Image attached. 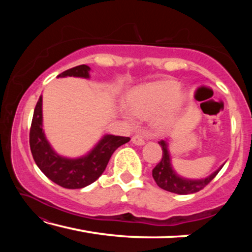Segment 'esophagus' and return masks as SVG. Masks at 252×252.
<instances>
[{
	"label": "esophagus",
	"instance_id": "obj_1",
	"mask_svg": "<svg viewBox=\"0 0 252 252\" xmlns=\"http://www.w3.org/2000/svg\"><path fill=\"white\" fill-rule=\"evenodd\" d=\"M132 143L135 144V146H143V144L146 143V141H144V139L141 135L136 134L133 136V138H132Z\"/></svg>",
	"mask_w": 252,
	"mask_h": 252
}]
</instances>
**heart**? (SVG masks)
I'll list each match as a JSON object with an SVG mask.
<instances>
[{
  "label": "heart",
  "instance_id": "1",
  "mask_svg": "<svg viewBox=\"0 0 252 252\" xmlns=\"http://www.w3.org/2000/svg\"><path fill=\"white\" fill-rule=\"evenodd\" d=\"M188 94L174 79H162L138 85L126 93L127 108L135 117L153 116L152 125L158 129L168 126L185 105ZM131 120V117L125 113Z\"/></svg>",
  "mask_w": 252,
  "mask_h": 252
}]
</instances>
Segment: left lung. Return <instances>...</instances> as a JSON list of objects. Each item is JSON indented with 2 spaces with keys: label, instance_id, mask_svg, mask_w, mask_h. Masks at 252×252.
<instances>
[{
  "label": "left lung",
  "instance_id": "left-lung-1",
  "mask_svg": "<svg viewBox=\"0 0 252 252\" xmlns=\"http://www.w3.org/2000/svg\"><path fill=\"white\" fill-rule=\"evenodd\" d=\"M160 147L162 148V159L158 163L155 169L152 170V177L161 189L167 190L169 192L177 194H190L198 192L203 189L213 178H215L220 171L224 163L212 172L210 176L202 179H188L179 176L173 169L171 163V156H170L168 140H161L159 141Z\"/></svg>",
  "mask_w": 252,
  "mask_h": 252
}]
</instances>
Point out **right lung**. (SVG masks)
<instances>
[{
    "label": "right lung",
    "instance_id": "obj_1",
    "mask_svg": "<svg viewBox=\"0 0 252 252\" xmlns=\"http://www.w3.org/2000/svg\"><path fill=\"white\" fill-rule=\"evenodd\" d=\"M90 66L82 64L62 72L58 78L74 76L90 79ZM129 141L130 138L127 136L104 134L85 155L78 158L63 157L55 152L45 136L42 95L34 109L30 130V148L33 159L51 181L66 189H81L94 182L103 173L113 152Z\"/></svg>",
    "mask_w": 252,
    "mask_h": 252
}]
</instances>
